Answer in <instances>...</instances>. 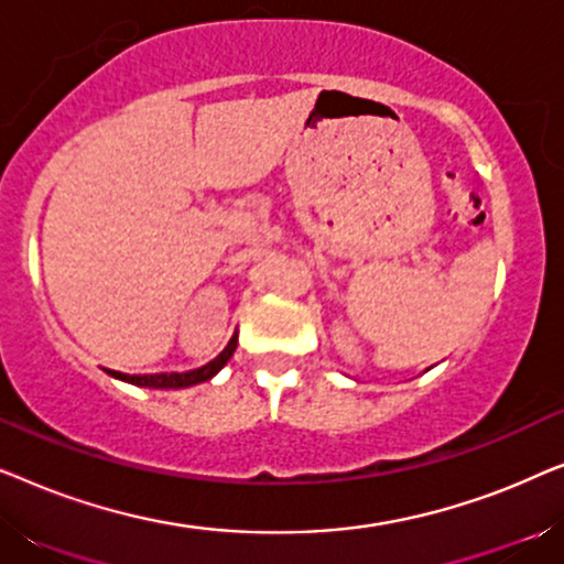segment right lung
Listing matches in <instances>:
<instances>
[{
  "instance_id": "obj_1",
  "label": "right lung",
  "mask_w": 564,
  "mask_h": 564,
  "mask_svg": "<svg viewBox=\"0 0 564 564\" xmlns=\"http://www.w3.org/2000/svg\"><path fill=\"white\" fill-rule=\"evenodd\" d=\"M238 344V334H234L226 349H223L218 357L213 361H207L205 367L189 369V372H159V375H122V372H110L115 380L138 384V388H153V390H182V388H192V384L207 382L213 380L215 375L220 372L223 367L228 365V359L234 357Z\"/></svg>"
}]
</instances>
